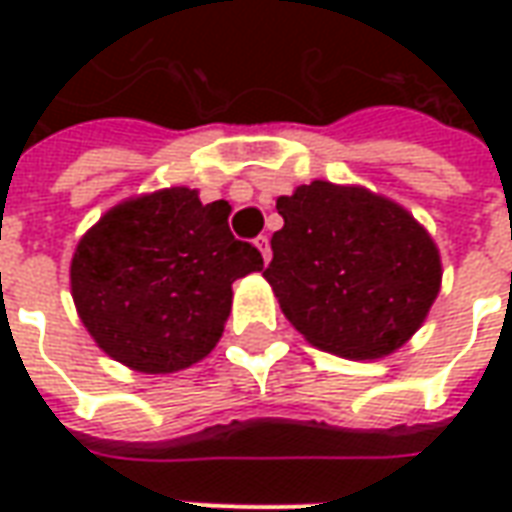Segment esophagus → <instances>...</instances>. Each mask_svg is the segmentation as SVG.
<instances>
[{
	"instance_id": "obj_1",
	"label": "esophagus",
	"mask_w": 512,
	"mask_h": 512,
	"mask_svg": "<svg viewBox=\"0 0 512 512\" xmlns=\"http://www.w3.org/2000/svg\"><path fill=\"white\" fill-rule=\"evenodd\" d=\"M255 246L260 249V255H263V263H271V241H268V235H260L255 241Z\"/></svg>"
}]
</instances>
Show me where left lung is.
Instances as JSON below:
<instances>
[{
    "instance_id": "8db88e82",
    "label": "left lung",
    "mask_w": 512,
    "mask_h": 512,
    "mask_svg": "<svg viewBox=\"0 0 512 512\" xmlns=\"http://www.w3.org/2000/svg\"><path fill=\"white\" fill-rule=\"evenodd\" d=\"M285 227L263 277L304 340L345 359L408 343L441 288L439 246L411 213L365 186L312 180L277 200Z\"/></svg>"
}]
</instances>
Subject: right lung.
Instances as JSON below:
<instances>
[{
	"label": "right lung",
	"instance_id": "add662e5",
	"mask_svg": "<svg viewBox=\"0 0 512 512\" xmlns=\"http://www.w3.org/2000/svg\"><path fill=\"white\" fill-rule=\"evenodd\" d=\"M230 202L197 189L123 200L79 238L71 296L98 348L136 373H178L211 354L233 307V282L263 268L230 233Z\"/></svg>",
	"mask_w": 512,
	"mask_h": 512
}]
</instances>
